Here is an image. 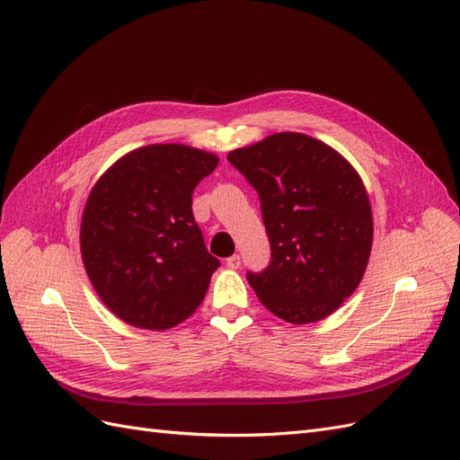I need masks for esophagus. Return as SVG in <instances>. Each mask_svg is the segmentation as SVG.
Masks as SVG:
<instances>
[{
  "instance_id": "34e87169",
  "label": "esophagus",
  "mask_w": 460,
  "mask_h": 460,
  "mask_svg": "<svg viewBox=\"0 0 460 460\" xmlns=\"http://www.w3.org/2000/svg\"><path fill=\"white\" fill-rule=\"evenodd\" d=\"M240 264H242V257L240 255H232V257L226 259V267L228 269H240Z\"/></svg>"
}]
</instances>
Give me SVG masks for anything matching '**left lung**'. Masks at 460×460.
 Segmentation results:
<instances>
[{"label": "left lung", "instance_id": "obj_1", "mask_svg": "<svg viewBox=\"0 0 460 460\" xmlns=\"http://www.w3.org/2000/svg\"><path fill=\"white\" fill-rule=\"evenodd\" d=\"M228 161L255 188L270 262L247 272L261 303L288 323L326 318L363 280L372 211L363 180L338 151L297 132L234 149Z\"/></svg>", "mask_w": 460, "mask_h": 460}]
</instances>
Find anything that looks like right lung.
<instances>
[{
	"instance_id": "obj_1",
	"label": "right lung",
	"mask_w": 460,
	"mask_h": 460,
	"mask_svg": "<svg viewBox=\"0 0 460 460\" xmlns=\"http://www.w3.org/2000/svg\"><path fill=\"white\" fill-rule=\"evenodd\" d=\"M217 164L213 153L155 144L119 159L93 186L82 261L97 296L124 323L166 330L199 307L220 261L207 252L191 193Z\"/></svg>"
}]
</instances>
